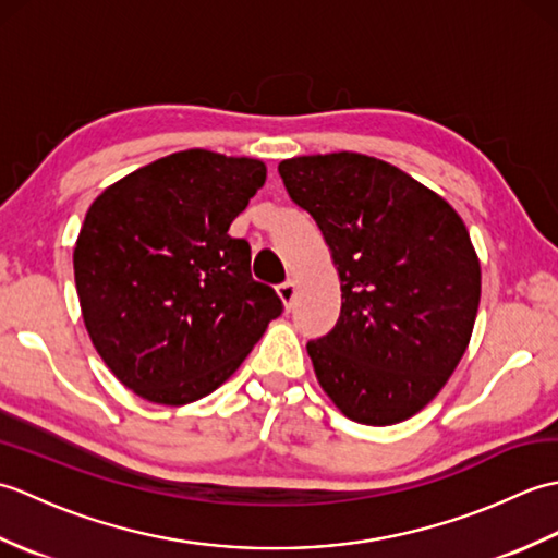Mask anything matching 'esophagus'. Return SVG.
<instances>
[{
	"instance_id": "esophagus-1",
	"label": "esophagus",
	"mask_w": 558,
	"mask_h": 558,
	"mask_svg": "<svg viewBox=\"0 0 558 558\" xmlns=\"http://www.w3.org/2000/svg\"><path fill=\"white\" fill-rule=\"evenodd\" d=\"M294 294H298V282L294 280H288V282H282V286H278V298L282 300V304L288 306V310L294 302Z\"/></svg>"
}]
</instances>
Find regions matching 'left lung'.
<instances>
[{
	"instance_id": "1",
	"label": "left lung",
	"mask_w": 558,
	"mask_h": 558,
	"mask_svg": "<svg viewBox=\"0 0 558 558\" xmlns=\"http://www.w3.org/2000/svg\"><path fill=\"white\" fill-rule=\"evenodd\" d=\"M278 172L340 276L338 324L306 342L318 384L360 424L412 417L446 386L475 326L482 276L465 222L362 153L290 158Z\"/></svg>"
}]
</instances>
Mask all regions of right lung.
I'll return each instance as SVG.
<instances>
[{"label":"right lung","instance_id":"right-lung-1","mask_svg":"<svg viewBox=\"0 0 558 558\" xmlns=\"http://www.w3.org/2000/svg\"><path fill=\"white\" fill-rule=\"evenodd\" d=\"M266 182V165L182 150L93 201L74 246L88 336L136 396L186 405L213 393L282 302L252 278V246L228 234Z\"/></svg>","mask_w":558,"mask_h":558}]
</instances>
